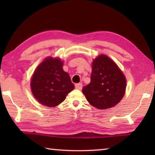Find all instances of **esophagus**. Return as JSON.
I'll use <instances>...</instances> for the list:
<instances>
[{"label":"esophagus","mask_w":155,"mask_h":155,"mask_svg":"<svg viewBox=\"0 0 155 155\" xmlns=\"http://www.w3.org/2000/svg\"><path fill=\"white\" fill-rule=\"evenodd\" d=\"M83 87V84L82 83H77L75 84V88L77 89V90H81Z\"/></svg>","instance_id":"34e87169"}]
</instances>
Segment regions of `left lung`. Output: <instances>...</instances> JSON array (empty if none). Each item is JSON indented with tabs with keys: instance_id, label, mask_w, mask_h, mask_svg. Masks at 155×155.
Listing matches in <instances>:
<instances>
[{
	"instance_id": "1",
	"label": "left lung",
	"mask_w": 155,
	"mask_h": 155,
	"mask_svg": "<svg viewBox=\"0 0 155 155\" xmlns=\"http://www.w3.org/2000/svg\"><path fill=\"white\" fill-rule=\"evenodd\" d=\"M127 81L115 63L104 54L92 62L91 81L83 88V94L91 105L98 109L111 108L124 96Z\"/></svg>"
}]
</instances>
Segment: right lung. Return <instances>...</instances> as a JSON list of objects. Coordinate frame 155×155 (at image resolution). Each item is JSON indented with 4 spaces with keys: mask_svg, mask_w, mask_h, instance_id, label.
<instances>
[{
    "mask_svg": "<svg viewBox=\"0 0 155 155\" xmlns=\"http://www.w3.org/2000/svg\"><path fill=\"white\" fill-rule=\"evenodd\" d=\"M31 91L39 103L50 107L57 106L74 88L70 75L63 70V61L47 57L38 65L31 81Z\"/></svg>",
    "mask_w": 155,
    "mask_h": 155,
    "instance_id": "right-lung-1",
    "label": "right lung"
}]
</instances>
